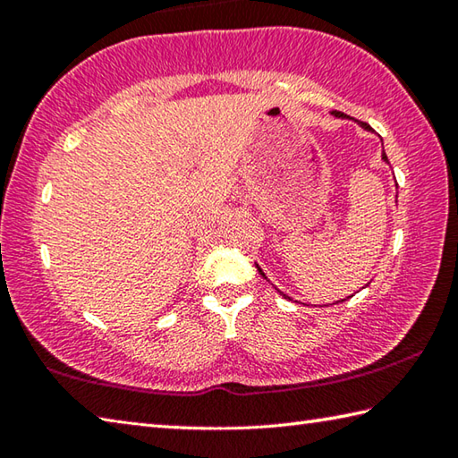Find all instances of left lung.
<instances>
[{"instance_id":"obj_1","label":"left lung","mask_w":458,"mask_h":458,"mask_svg":"<svg viewBox=\"0 0 458 458\" xmlns=\"http://www.w3.org/2000/svg\"><path fill=\"white\" fill-rule=\"evenodd\" d=\"M331 114H335V117H339V119H350V117H347V114H345V113H341V111H333ZM358 123H360V125H361L363 129H366V131H371V127L368 125V123H363V121H358ZM382 159H384V161H387V157H386V153L382 155ZM257 268H259V273H260L262 276H265V278H267V275H265V273H262V268H260L259 265H257ZM278 293H281V291H278ZM281 294H283V297H284V299H291V297H289V294H284V293H281ZM347 299H350V297H347ZM341 301H345V299H341Z\"/></svg>"}]
</instances>
